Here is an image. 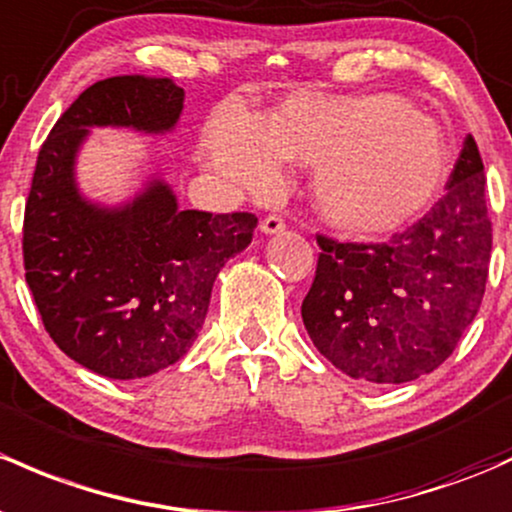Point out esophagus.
<instances>
[{
	"label": "esophagus",
	"mask_w": 512,
	"mask_h": 512,
	"mask_svg": "<svg viewBox=\"0 0 512 512\" xmlns=\"http://www.w3.org/2000/svg\"><path fill=\"white\" fill-rule=\"evenodd\" d=\"M260 228H262V233H265V235H274V233H282V230L287 228V223H284L282 215L272 213V215H267L265 220H262Z\"/></svg>",
	"instance_id": "1"
}]
</instances>
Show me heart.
<instances>
[{
	"instance_id": "obj_1",
	"label": "heart",
	"mask_w": 512,
	"mask_h": 512,
	"mask_svg": "<svg viewBox=\"0 0 512 512\" xmlns=\"http://www.w3.org/2000/svg\"><path fill=\"white\" fill-rule=\"evenodd\" d=\"M213 171L235 186L270 193L282 161L316 166L314 203L353 235L395 233L439 193L449 149L437 122L397 95L287 100L262 122L240 107L206 132Z\"/></svg>"
}]
</instances>
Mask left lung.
I'll return each mask as SVG.
<instances>
[{"label":"left lung","instance_id":"8db88e82","mask_svg":"<svg viewBox=\"0 0 512 512\" xmlns=\"http://www.w3.org/2000/svg\"><path fill=\"white\" fill-rule=\"evenodd\" d=\"M319 262L301 319L324 358L355 380L400 385L439 368L486 294L493 228L469 134L444 196L387 242L316 235Z\"/></svg>","mask_w":512,"mask_h":512}]
</instances>
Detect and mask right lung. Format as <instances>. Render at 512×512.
Here are the masks:
<instances>
[{"label":"right lung","mask_w":512,"mask_h":512,"mask_svg":"<svg viewBox=\"0 0 512 512\" xmlns=\"http://www.w3.org/2000/svg\"><path fill=\"white\" fill-rule=\"evenodd\" d=\"M184 90L169 78L98 80L58 117L24 208V270L58 348L112 380L174 365L198 338L220 267L252 242V213L181 211L161 181L122 208L88 203L73 164L88 127L174 129Z\"/></svg>","instance_id":"obj_1"}]
</instances>
